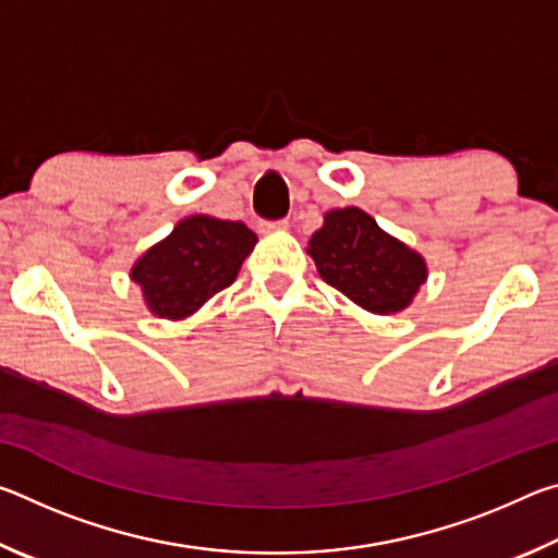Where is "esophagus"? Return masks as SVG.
Segmentation results:
<instances>
[{"label":"esophagus","instance_id":"34e87169","mask_svg":"<svg viewBox=\"0 0 558 558\" xmlns=\"http://www.w3.org/2000/svg\"><path fill=\"white\" fill-rule=\"evenodd\" d=\"M266 229H270V231H286V229H288V221H272V223H266Z\"/></svg>","mask_w":558,"mask_h":558}]
</instances>
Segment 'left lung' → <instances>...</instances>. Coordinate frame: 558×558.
<instances>
[{
  "label": "left lung",
  "mask_w": 558,
  "mask_h": 558,
  "mask_svg": "<svg viewBox=\"0 0 558 558\" xmlns=\"http://www.w3.org/2000/svg\"><path fill=\"white\" fill-rule=\"evenodd\" d=\"M307 253L327 286L374 315L403 313L428 278L426 258L356 206L327 211Z\"/></svg>",
  "instance_id": "1"
}]
</instances>
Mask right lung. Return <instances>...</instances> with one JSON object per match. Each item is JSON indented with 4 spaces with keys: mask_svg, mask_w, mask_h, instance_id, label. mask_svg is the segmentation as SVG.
<instances>
[{
    "mask_svg": "<svg viewBox=\"0 0 558 558\" xmlns=\"http://www.w3.org/2000/svg\"><path fill=\"white\" fill-rule=\"evenodd\" d=\"M256 243L258 235L243 221L186 216L135 260L130 280L143 290L149 313L179 323L239 278Z\"/></svg>",
    "mask_w": 558,
    "mask_h": 558,
    "instance_id": "1",
    "label": "right lung"
}]
</instances>
